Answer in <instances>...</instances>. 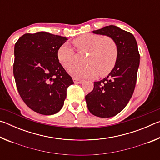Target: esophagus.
<instances>
[{
  "label": "esophagus",
  "instance_id": "34e87169",
  "mask_svg": "<svg viewBox=\"0 0 160 160\" xmlns=\"http://www.w3.org/2000/svg\"><path fill=\"white\" fill-rule=\"evenodd\" d=\"M73 81L75 84H80L83 82L82 80H79V79H77V78H74Z\"/></svg>",
  "mask_w": 160,
  "mask_h": 160
}]
</instances>
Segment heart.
Listing matches in <instances>:
<instances>
[{"label":"heart","mask_w":160,"mask_h":160,"mask_svg":"<svg viewBox=\"0 0 160 160\" xmlns=\"http://www.w3.org/2000/svg\"><path fill=\"white\" fill-rule=\"evenodd\" d=\"M78 52H88L85 59V67H74L69 73L75 78H91L100 75L107 76L115 67L118 58V47L113 38L94 34L80 35L73 40ZM60 63L66 68L73 66L76 54L68 43L63 44L58 51Z\"/></svg>","instance_id":"heart-1"}]
</instances>
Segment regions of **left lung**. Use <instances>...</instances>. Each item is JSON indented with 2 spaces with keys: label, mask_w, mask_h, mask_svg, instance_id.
<instances>
[{
  "label": "left lung",
  "mask_w": 160,
  "mask_h": 160,
  "mask_svg": "<svg viewBox=\"0 0 160 160\" xmlns=\"http://www.w3.org/2000/svg\"><path fill=\"white\" fill-rule=\"evenodd\" d=\"M113 38L118 47L116 66L102 80L94 82V89L85 96L93 115L109 118L121 112L133 94L140 64V54L133 35L114 25L92 31Z\"/></svg>",
  "instance_id": "8db88e82"
}]
</instances>
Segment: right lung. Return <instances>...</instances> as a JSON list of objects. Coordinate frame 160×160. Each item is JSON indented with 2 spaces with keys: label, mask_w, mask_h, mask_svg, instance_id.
<instances>
[{
  "label": "right lung",
  "mask_w": 160,
  "mask_h": 160,
  "mask_svg": "<svg viewBox=\"0 0 160 160\" xmlns=\"http://www.w3.org/2000/svg\"><path fill=\"white\" fill-rule=\"evenodd\" d=\"M66 37L46 32L25 34L15 43L13 64L16 86L34 112L52 115L60 111L72 78L59 63L58 51Z\"/></svg>",
  "instance_id": "obj_1"
}]
</instances>
